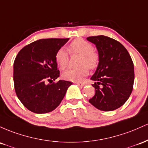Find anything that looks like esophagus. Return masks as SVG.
I'll return each mask as SVG.
<instances>
[{
	"label": "esophagus",
	"instance_id": "1",
	"mask_svg": "<svg viewBox=\"0 0 148 148\" xmlns=\"http://www.w3.org/2000/svg\"><path fill=\"white\" fill-rule=\"evenodd\" d=\"M76 84H77V85L79 86V87H83V86H84V83L83 82H75Z\"/></svg>",
	"mask_w": 148,
	"mask_h": 148
}]
</instances>
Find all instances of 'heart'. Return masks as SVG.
<instances>
[{
  "mask_svg": "<svg viewBox=\"0 0 148 148\" xmlns=\"http://www.w3.org/2000/svg\"><path fill=\"white\" fill-rule=\"evenodd\" d=\"M92 45L83 39H76L69 45V51L71 53L81 54L78 68H69L66 69L62 75L68 80L79 82L88 74V68L93 69L96 67L99 62V55L94 52ZM56 61L61 69H64L69 64V53L64 48H61L56 54Z\"/></svg>",
  "mask_w": 148,
  "mask_h": 148,
  "instance_id": "obj_1",
  "label": "heart"
}]
</instances>
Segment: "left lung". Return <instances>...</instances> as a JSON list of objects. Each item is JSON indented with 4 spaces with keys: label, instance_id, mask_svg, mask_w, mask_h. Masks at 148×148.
<instances>
[{
    "label": "left lung",
    "instance_id": "obj_1",
    "mask_svg": "<svg viewBox=\"0 0 148 148\" xmlns=\"http://www.w3.org/2000/svg\"><path fill=\"white\" fill-rule=\"evenodd\" d=\"M96 45L99 64L91 79L96 93L89 102L97 109L112 111L123 106L133 90L134 67L126 48L104 36L87 38Z\"/></svg>",
    "mask_w": 148,
    "mask_h": 148
}]
</instances>
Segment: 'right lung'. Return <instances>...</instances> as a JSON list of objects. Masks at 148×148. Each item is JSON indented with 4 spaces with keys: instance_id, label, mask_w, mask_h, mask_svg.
I'll return each instance as SVG.
<instances>
[{
    "instance_id": "1",
    "label": "right lung",
    "mask_w": 148,
    "mask_h": 148,
    "mask_svg": "<svg viewBox=\"0 0 148 148\" xmlns=\"http://www.w3.org/2000/svg\"><path fill=\"white\" fill-rule=\"evenodd\" d=\"M69 38L40 39L30 43L19 51L14 62V89L18 99L28 110L34 113L52 112L59 106L72 84L60 80L56 54Z\"/></svg>"
}]
</instances>
